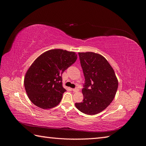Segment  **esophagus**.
I'll use <instances>...</instances> for the list:
<instances>
[{"instance_id": "esophagus-1", "label": "esophagus", "mask_w": 146, "mask_h": 146, "mask_svg": "<svg viewBox=\"0 0 146 146\" xmlns=\"http://www.w3.org/2000/svg\"><path fill=\"white\" fill-rule=\"evenodd\" d=\"M72 91H74V92H77L78 91V88H74V89H72Z\"/></svg>"}]
</instances>
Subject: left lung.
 <instances>
[{
	"label": "left lung",
	"instance_id": "obj_1",
	"mask_svg": "<svg viewBox=\"0 0 146 146\" xmlns=\"http://www.w3.org/2000/svg\"><path fill=\"white\" fill-rule=\"evenodd\" d=\"M85 83L83 102L75 104L81 112L94 115L102 111L114 99L118 80L113 68L100 54L78 52Z\"/></svg>",
	"mask_w": 146,
	"mask_h": 146
}]
</instances>
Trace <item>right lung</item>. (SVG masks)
I'll return each mask as SVG.
<instances>
[{"label": "right lung", "instance_id": "add662e5", "mask_svg": "<svg viewBox=\"0 0 146 146\" xmlns=\"http://www.w3.org/2000/svg\"><path fill=\"white\" fill-rule=\"evenodd\" d=\"M77 59L76 52L63 49L49 50L39 55L24 77L25 91L30 101L44 110L58 105L66 91L61 76Z\"/></svg>", "mask_w": 146, "mask_h": 146}]
</instances>
